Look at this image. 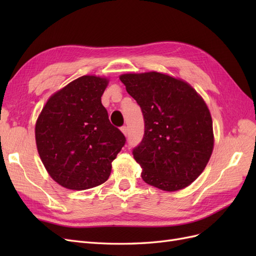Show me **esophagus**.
<instances>
[{
	"mask_svg": "<svg viewBox=\"0 0 256 256\" xmlns=\"http://www.w3.org/2000/svg\"><path fill=\"white\" fill-rule=\"evenodd\" d=\"M120 130H122V132L125 134V136H127L128 134V128L126 127V126H122V127H120Z\"/></svg>",
	"mask_w": 256,
	"mask_h": 256,
	"instance_id": "obj_1",
	"label": "esophagus"
}]
</instances>
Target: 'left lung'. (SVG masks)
Returning <instances> with one entry per match:
<instances>
[{
	"label": "left lung",
	"instance_id": "left-lung-1",
	"mask_svg": "<svg viewBox=\"0 0 256 256\" xmlns=\"http://www.w3.org/2000/svg\"><path fill=\"white\" fill-rule=\"evenodd\" d=\"M120 79L143 113L144 136L132 150L143 180L164 191L186 188L204 171L214 148L203 98L187 82L156 72Z\"/></svg>",
	"mask_w": 256,
	"mask_h": 256
}]
</instances>
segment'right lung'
I'll use <instances>...</instances> for the list:
<instances>
[{
  "mask_svg": "<svg viewBox=\"0 0 256 256\" xmlns=\"http://www.w3.org/2000/svg\"><path fill=\"white\" fill-rule=\"evenodd\" d=\"M106 85V78L80 76L52 95L38 116V154L49 175L67 189L104 184L126 143L102 104Z\"/></svg>",
  "mask_w": 256,
  "mask_h": 256,
  "instance_id": "obj_1",
  "label": "right lung"
}]
</instances>
